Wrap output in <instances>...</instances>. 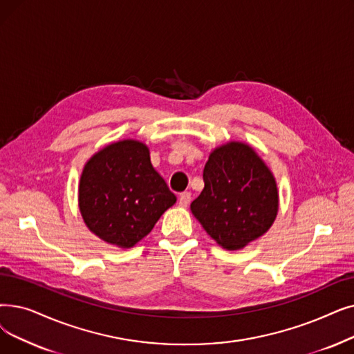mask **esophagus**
I'll use <instances>...</instances> for the list:
<instances>
[{
    "mask_svg": "<svg viewBox=\"0 0 354 354\" xmlns=\"http://www.w3.org/2000/svg\"><path fill=\"white\" fill-rule=\"evenodd\" d=\"M189 203H191V192H188V191L182 192L179 195V205L183 207V208H187L189 205Z\"/></svg>",
    "mask_w": 354,
    "mask_h": 354,
    "instance_id": "1",
    "label": "esophagus"
}]
</instances>
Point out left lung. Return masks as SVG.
Returning a JSON list of instances; mask_svg holds the SVG:
<instances>
[{"mask_svg": "<svg viewBox=\"0 0 354 354\" xmlns=\"http://www.w3.org/2000/svg\"><path fill=\"white\" fill-rule=\"evenodd\" d=\"M204 182L191 211L223 249L245 248L274 223L278 183L250 145L232 140L215 147L204 167Z\"/></svg>", "mask_w": 354, "mask_h": 354, "instance_id": "8db88e82", "label": "left lung"}]
</instances>
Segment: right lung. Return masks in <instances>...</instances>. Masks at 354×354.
Returning a JSON list of instances; mask_svg holds the SVG:
<instances>
[{
  "instance_id": "obj_1",
  "label": "right lung",
  "mask_w": 354,
  "mask_h": 354,
  "mask_svg": "<svg viewBox=\"0 0 354 354\" xmlns=\"http://www.w3.org/2000/svg\"><path fill=\"white\" fill-rule=\"evenodd\" d=\"M176 203L150 162L149 147L124 139L100 149L85 163L78 205L85 225L102 241L130 249Z\"/></svg>"
}]
</instances>
